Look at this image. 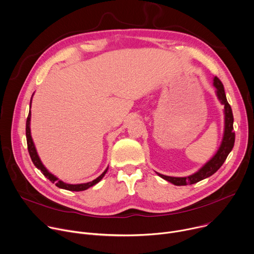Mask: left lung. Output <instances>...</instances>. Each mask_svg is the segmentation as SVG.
<instances>
[{
  "label": "left lung",
  "mask_w": 254,
  "mask_h": 254,
  "mask_svg": "<svg viewBox=\"0 0 254 254\" xmlns=\"http://www.w3.org/2000/svg\"><path fill=\"white\" fill-rule=\"evenodd\" d=\"M213 85L216 88L217 98L219 99L221 104L224 105V133H223L221 145H220L219 149L217 150L216 154L203 167L200 168L196 173H194L190 176L171 177V176H166V175L156 172L161 178L173 183L174 185L182 186V185H187V184H194V183H197L201 180H203V179L213 175L222 166V164L226 160L228 154L230 153L233 146H234L235 133L233 131V114H232L231 107L227 102L223 84L217 77H214Z\"/></svg>",
  "instance_id": "1"
}]
</instances>
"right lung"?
<instances>
[{
	"label": "right lung",
	"instance_id": "right-lung-1",
	"mask_svg": "<svg viewBox=\"0 0 254 254\" xmlns=\"http://www.w3.org/2000/svg\"><path fill=\"white\" fill-rule=\"evenodd\" d=\"M31 102H32V99H31ZM31 102H30V109H31ZM30 121H31V111L29 112V115H28V118H27V122H26V137H27V145H28V151H29L30 157H31L34 165L39 170H41V172L44 174V176L47 177L52 183H55L57 187L62 188V189H66V190H70V191H83V190H86V189L90 188L91 186L97 184L101 179L104 177V175L106 174V172L108 170V167L106 168V170L102 174H101L99 177H97L96 179H94L93 181L87 182V183H82V184H68V183H65L62 180H60L59 178H57L56 176H54L52 173H50L46 169V167L43 165V163L41 162V160H40V158L38 156L36 147L34 145V142H33L32 136H31Z\"/></svg>",
	"mask_w": 254,
	"mask_h": 254
}]
</instances>
